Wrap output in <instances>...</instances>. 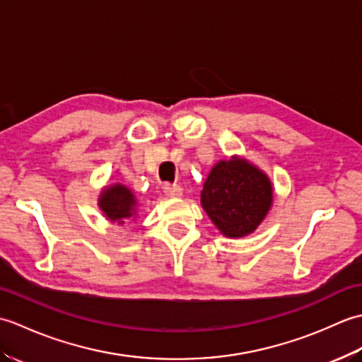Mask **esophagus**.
I'll return each mask as SVG.
<instances>
[{
	"mask_svg": "<svg viewBox=\"0 0 362 362\" xmlns=\"http://www.w3.org/2000/svg\"><path fill=\"white\" fill-rule=\"evenodd\" d=\"M165 194L168 196V197H173V199H177V197H182V194H183V188L180 187V185H175V183H166L165 185Z\"/></svg>",
	"mask_w": 362,
	"mask_h": 362,
	"instance_id": "esophagus-1",
	"label": "esophagus"
}]
</instances>
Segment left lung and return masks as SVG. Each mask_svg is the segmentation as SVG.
Wrapping results in <instances>:
<instances>
[{
  "mask_svg": "<svg viewBox=\"0 0 362 362\" xmlns=\"http://www.w3.org/2000/svg\"><path fill=\"white\" fill-rule=\"evenodd\" d=\"M272 204L274 187L267 174L238 156L214 163L201 193L202 209L227 238L255 232Z\"/></svg>",
  "mask_w": 362,
  "mask_h": 362,
  "instance_id": "left-lung-1",
  "label": "left lung"
}]
</instances>
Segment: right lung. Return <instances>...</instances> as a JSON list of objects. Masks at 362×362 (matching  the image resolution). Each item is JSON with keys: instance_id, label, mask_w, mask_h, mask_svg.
Here are the masks:
<instances>
[{"instance_id": "right-lung-1", "label": "right lung", "mask_w": 362, "mask_h": 362, "mask_svg": "<svg viewBox=\"0 0 362 362\" xmlns=\"http://www.w3.org/2000/svg\"><path fill=\"white\" fill-rule=\"evenodd\" d=\"M98 206L112 224L122 226L138 216V199L134 191L122 183H112L101 189Z\"/></svg>"}]
</instances>
